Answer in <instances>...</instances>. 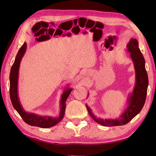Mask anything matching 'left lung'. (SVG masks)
Wrapping results in <instances>:
<instances>
[{"label": "left lung", "instance_id": "obj_1", "mask_svg": "<svg viewBox=\"0 0 156 156\" xmlns=\"http://www.w3.org/2000/svg\"><path fill=\"white\" fill-rule=\"evenodd\" d=\"M127 51L130 53L135 69L136 82L133 91L128 99L129 105L123 113L117 119H103L97 118L92 113L91 109L86 105L90 117L98 124L106 127L119 126L128 123L141 111L145 104L148 87V76L145 67V59L138 46L136 39H131L127 45Z\"/></svg>", "mask_w": 156, "mask_h": 156}]
</instances>
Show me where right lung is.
Here are the masks:
<instances>
[{
  "instance_id": "add662e5",
  "label": "right lung",
  "mask_w": 156,
  "mask_h": 156,
  "mask_svg": "<svg viewBox=\"0 0 156 156\" xmlns=\"http://www.w3.org/2000/svg\"><path fill=\"white\" fill-rule=\"evenodd\" d=\"M26 48H27V44L26 43H24V44L19 49L17 54L16 55L15 62L13 63L11 69V72H10L9 91L12 105L26 123L41 128L51 127L58 123L59 121H61L62 118L64 117L66 110V101L69 94L71 93L72 89L69 88H66L65 91L63 92L60 100V112H59V116L58 117H48V116L43 117V116H39L34 113L27 112L23 110L18 97L17 86L20 63H21V59L26 51Z\"/></svg>"
}]
</instances>
